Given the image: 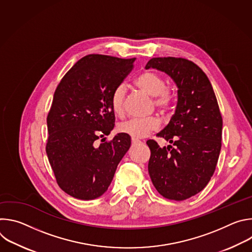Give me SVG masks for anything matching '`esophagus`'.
I'll use <instances>...</instances> for the list:
<instances>
[{"label":"esophagus","instance_id":"esophagus-1","mask_svg":"<svg viewBox=\"0 0 252 252\" xmlns=\"http://www.w3.org/2000/svg\"><path fill=\"white\" fill-rule=\"evenodd\" d=\"M140 141L138 140V139H136V138H131V143H132V145H136V143H139Z\"/></svg>","mask_w":252,"mask_h":252}]
</instances>
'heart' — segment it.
Returning <instances> with one entry per match:
<instances>
[{
    "mask_svg": "<svg viewBox=\"0 0 252 252\" xmlns=\"http://www.w3.org/2000/svg\"><path fill=\"white\" fill-rule=\"evenodd\" d=\"M135 85L142 92L154 96V105L161 113L169 112L175 101L174 92L166 87V82L162 76L153 70H145L135 79ZM125 85H119L114 89L110 97L111 109L117 116L124 114V103L126 96ZM159 121L156 117L145 119H130L119 126V130L133 138H142L151 132L158 130Z\"/></svg>",
    "mask_w": 252,
    "mask_h": 252,
    "instance_id": "b5f03b06",
    "label": "heart"
}]
</instances>
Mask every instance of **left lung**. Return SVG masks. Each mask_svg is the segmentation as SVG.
Masks as SVG:
<instances>
[{"label": "left lung", "mask_w": 252, "mask_h": 252, "mask_svg": "<svg viewBox=\"0 0 252 252\" xmlns=\"http://www.w3.org/2000/svg\"><path fill=\"white\" fill-rule=\"evenodd\" d=\"M166 73L176 84L177 104L169 124L157 134L172 143L161 149L154 139L149 173L165 198L185 200L201 191L214 173L221 149L222 118L203 70L184 58H153L146 68Z\"/></svg>", "instance_id": "obj_1"}]
</instances>
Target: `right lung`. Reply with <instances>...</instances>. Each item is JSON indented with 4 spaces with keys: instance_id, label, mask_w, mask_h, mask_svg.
Wrapping results in <instances>:
<instances>
[{
    "instance_id": "right-lung-1",
    "label": "right lung",
    "mask_w": 252,
    "mask_h": 252,
    "mask_svg": "<svg viewBox=\"0 0 252 252\" xmlns=\"http://www.w3.org/2000/svg\"><path fill=\"white\" fill-rule=\"evenodd\" d=\"M134 60L88 55L56 89L47 118L46 152L57 184L70 196L90 200L103 194L130 147L127 134L118 133L109 141L104 135L115 126L112 92L130 73Z\"/></svg>"
}]
</instances>
